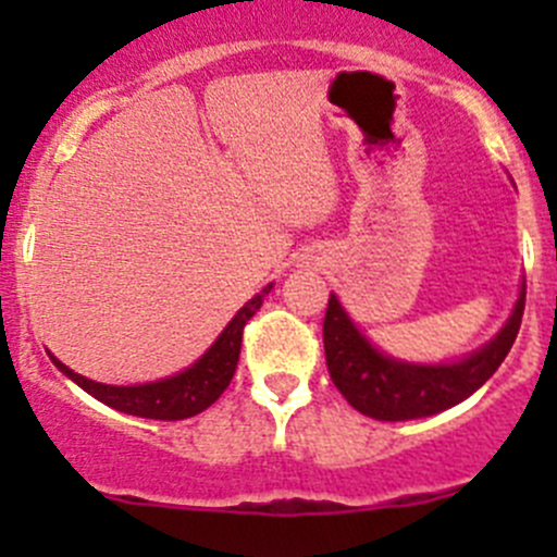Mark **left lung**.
<instances>
[{
	"instance_id": "1",
	"label": "left lung",
	"mask_w": 557,
	"mask_h": 557,
	"mask_svg": "<svg viewBox=\"0 0 557 557\" xmlns=\"http://www.w3.org/2000/svg\"><path fill=\"white\" fill-rule=\"evenodd\" d=\"M525 310V285L504 329L476 352L455 363H407L385 356L356 329L334 294L323 318L325 363L350 407L374 420H414L445 412L493 377L512 350Z\"/></svg>"
}]
</instances>
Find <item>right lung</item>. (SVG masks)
Segmentation results:
<instances>
[{
    "instance_id": "add662e5",
    "label": "right lung",
    "mask_w": 557,
    "mask_h": 557,
    "mask_svg": "<svg viewBox=\"0 0 557 557\" xmlns=\"http://www.w3.org/2000/svg\"><path fill=\"white\" fill-rule=\"evenodd\" d=\"M272 288L274 285H267L261 294L252 296L243 310L234 314L232 323L223 329V334L218 336L215 345H212L210 350L194 363V367L174 374V377L159 380V383H145V385L94 383V380L72 372V369L64 367L55 356H50V361H53L55 367H59V372H64L72 383H77L83 391L91 393L94 398H99V401L107 404V407L117 409V412L137 414V418H150V420L194 418V414L205 412L210 404H215L218 398H221V393L228 387V383H232L234 372H237L245 323L258 312V307L263 305V296H267Z\"/></svg>"
}]
</instances>
